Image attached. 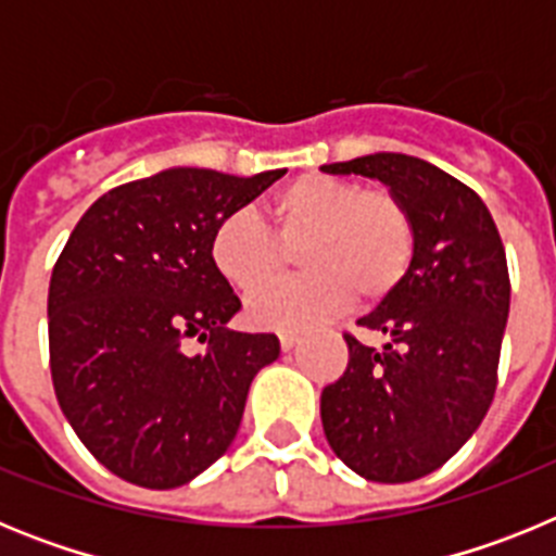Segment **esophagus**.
Returning <instances> with one entry per match:
<instances>
[{"instance_id":"34e87169","label":"esophagus","mask_w":556,"mask_h":556,"mask_svg":"<svg viewBox=\"0 0 556 556\" xmlns=\"http://www.w3.org/2000/svg\"><path fill=\"white\" fill-rule=\"evenodd\" d=\"M278 339H281V348H283V351H292V348L298 345V333H289V331H283L281 337H278Z\"/></svg>"}]
</instances>
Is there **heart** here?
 <instances>
[{
    "instance_id": "1",
    "label": "heart",
    "mask_w": 556,
    "mask_h": 556,
    "mask_svg": "<svg viewBox=\"0 0 556 556\" xmlns=\"http://www.w3.org/2000/svg\"><path fill=\"white\" fill-rule=\"evenodd\" d=\"M269 230L253 214L219 219L208 258L242 294L277 280L291 255L307 273L250 301L258 328L298 331L358 306L390 301L409 278L417 255V223L409 205L390 189H365L333 175H301L264 205Z\"/></svg>"
}]
</instances>
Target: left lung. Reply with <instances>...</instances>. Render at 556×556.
Wrapping results in <instances>:
<instances>
[{
	"label": "left lung",
	"instance_id": "8db88e82",
	"mask_svg": "<svg viewBox=\"0 0 556 556\" xmlns=\"http://www.w3.org/2000/svg\"><path fill=\"white\" fill-rule=\"evenodd\" d=\"M323 172L384 180L417 223L409 278L356 323L387 333L384 351L345 331L348 367L323 390V429L333 454L365 479H424L468 443L493 404L509 314L507 253L479 194L429 161L376 152Z\"/></svg>",
	"mask_w": 556,
	"mask_h": 556
}]
</instances>
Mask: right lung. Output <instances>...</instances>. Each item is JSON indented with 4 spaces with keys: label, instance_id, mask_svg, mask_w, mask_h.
Masks as SVG:
<instances>
[{
    "label": "right lung",
    "instance_id": "1",
    "mask_svg": "<svg viewBox=\"0 0 556 556\" xmlns=\"http://www.w3.org/2000/svg\"><path fill=\"white\" fill-rule=\"evenodd\" d=\"M287 169H166L105 191L49 278V370L80 443L119 479L180 488L219 459L275 333L225 328L242 301L208 258L219 219ZM198 338L200 354L182 348Z\"/></svg>",
    "mask_w": 556,
    "mask_h": 556
}]
</instances>
